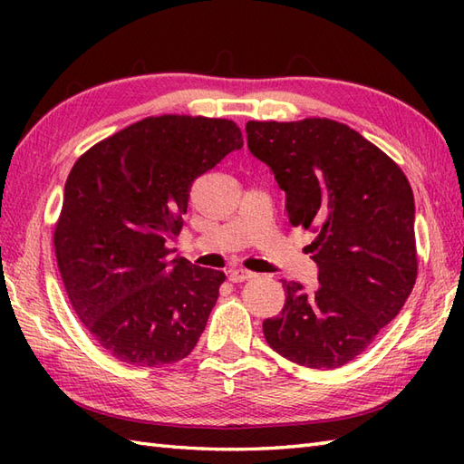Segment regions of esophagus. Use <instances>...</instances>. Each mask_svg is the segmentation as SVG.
Wrapping results in <instances>:
<instances>
[{"label":"esophagus","instance_id":"esophagus-1","mask_svg":"<svg viewBox=\"0 0 464 464\" xmlns=\"http://www.w3.org/2000/svg\"><path fill=\"white\" fill-rule=\"evenodd\" d=\"M227 277H229L231 283H243V281H249L255 277V273L247 271V269H231L227 273Z\"/></svg>","mask_w":464,"mask_h":464}]
</instances>
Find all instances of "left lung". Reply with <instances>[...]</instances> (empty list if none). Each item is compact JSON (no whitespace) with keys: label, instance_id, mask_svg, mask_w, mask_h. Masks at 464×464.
Segmentation results:
<instances>
[{"label":"left lung","instance_id":"8db88e82","mask_svg":"<svg viewBox=\"0 0 464 464\" xmlns=\"http://www.w3.org/2000/svg\"><path fill=\"white\" fill-rule=\"evenodd\" d=\"M249 151L285 191L289 223L314 233L319 285L281 281L285 307L263 321L269 347L303 367L357 359L415 287V197L401 167L344 123L249 121Z\"/></svg>","mask_w":464,"mask_h":464}]
</instances>
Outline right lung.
<instances>
[{
  "instance_id": "1",
  "label": "right lung",
  "mask_w": 464,
  "mask_h": 464,
  "mask_svg": "<svg viewBox=\"0 0 464 464\" xmlns=\"http://www.w3.org/2000/svg\"><path fill=\"white\" fill-rule=\"evenodd\" d=\"M243 147L229 120L147 117L75 161L53 245L69 303L102 347L127 364L185 359L199 341L223 271L171 257L191 185Z\"/></svg>"
}]
</instances>
